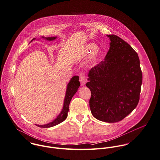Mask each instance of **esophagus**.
I'll use <instances>...</instances> for the list:
<instances>
[{"instance_id":"esophagus-1","label":"esophagus","mask_w":160,"mask_h":160,"mask_svg":"<svg viewBox=\"0 0 160 160\" xmlns=\"http://www.w3.org/2000/svg\"><path fill=\"white\" fill-rule=\"evenodd\" d=\"M80 83H81L82 86H84L86 84V82H87L86 77L83 73H81L80 75Z\"/></svg>"}]
</instances>
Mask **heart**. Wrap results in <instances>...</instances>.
I'll list each match as a JSON object with an SVG mask.
<instances>
[{
    "instance_id": "b5f03b06",
    "label": "heart",
    "mask_w": 160,
    "mask_h": 160,
    "mask_svg": "<svg viewBox=\"0 0 160 160\" xmlns=\"http://www.w3.org/2000/svg\"><path fill=\"white\" fill-rule=\"evenodd\" d=\"M98 47L95 46V45H92V44H90V45H88V47H87V49H88V52L90 53V54H94V53H95L96 51H97V50H98ZM99 58H100V54H98V53H97L96 55H95V58H94V60L96 61H98L99 59Z\"/></svg>"
}]
</instances>
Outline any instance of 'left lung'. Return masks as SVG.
<instances>
[{"instance_id": "8db88e82", "label": "left lung", "mask_w": 160, "mask_h": 160, "mask_svg": "<svg viewBox=\"0 0 160 160\" xmlns=\"http://www.w3.org/2000/svg\"><path fill=\"white\" fill-rule=\"evenodd\" d=\"M109 49L104 61L92 68L87 87L92 96L90 107L99 121L117 122L137 106L142 83V73L137 53L121 38L107 34Z\"/></svg>"}]
</instances>
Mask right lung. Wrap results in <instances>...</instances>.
Returning <instances> with one entry per match:
<instances>
[{
    "instance_id": "obj_1",
    "label": "right lung",
    "mask_w": 160,
    "mask_h": 160,
    "mask_svg": "<svg viewBox=\"0 0 160 160\" xmlns=\"http://www.w3.org/2000/svg\"><path fill=\"white\" fill-rule=\"evenodd\" d=\"M41 38L47 40V41H53V40H54L57 38L56 36H55V37H48V38L42 36ZM34 39H35V38H33L32 40L31 41V42L33 41ZM80 85V83L79 82V77L77 76V75L73 76L70 79L68 83L67 84L65 96L64 98V105H63L62 109L61 112H60V114L58 116V117L53 121H52V122H51L48 124H44V125H36V126H38V127H40V128H51V127L55 126L61 123L62 122L64 121V120H65L66 118H67V113H68V109H69L70 102L72 97L77 92Z\"/></svg>"
}]
</instances>
